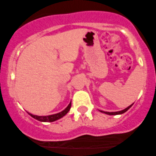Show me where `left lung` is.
Returning <instances> with one entry per match:
<instances>
[{
    "mask_svg": "<svg viewBox=\"0 0 156 156\" xmlns=\"http://www.w3.org/2000/svg\"><path fill=\"white\" fill-rule=\"evenodd\" d=\"M133 105V104H131L130 105H129V106L128 107H127L126 108H125L124 110H122V111H119V112H103V111H100V112H102V113H104V114H108V115H117V114H123V113H125V112H126L128 110V109H129L130 107L132 106V105Z\"/></svg>",
    "mask_w": 156,
    "mask_h": 156,
    "instance_id": "left-lung-1",
    "label": "left lung"
}]
</instances>
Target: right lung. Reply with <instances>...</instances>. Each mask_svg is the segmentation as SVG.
<instances>
[{
    "label": "right lung",
    "instance_id": "right-lung-1",
    "mask_svg": "<svg viewBox=\"0 0 156 156\" xmlns=\"http://www.w3.org/2000/svg\"><path fill=\"white\" fill-rule=\"evenodd\" d=\"M71 108V102L69 103V104L67 105V107L64 110L62 111L58 114H52V115H48V116H37V115H33V114L28 113L29 115H31L32 117L34 118V119H37V120L40 122H54L57 119H59L62 117H63L64 115L67 114L68 112L69 111V109Z\"/></svg>",
    "mask_w": 156,
    "mask_h": 156
}]
</instances>
